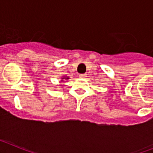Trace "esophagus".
<instances>
[{"mask_svg": "<svg viewBox=\"0 0 153 153\" xmlns=\"http://www.w3.org/2000/svg\"><path fill=\"white\" fill-rule=\"evenodd\" d=\"M79 76L80 78H85L86 77V74H79Z\"/></svg>", "mask_w": 153, "mask_h": 153, "instance_id": "obj_1", "label": "esophagus"}]
</instances>
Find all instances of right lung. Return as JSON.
<instances>
[{
	"instance_id": "add662e5",
	"label": "right lung",
	"mask_w": 153,
	"mask_h": 153,
	"mask_svg": "<svg viewBox=\"0 0 153 153\" xmlns=\"http://www.w3.org/2000/svg\"><path fill=\"white\" fill-rule=\"evenodd\" d=\"M63 79H64V78H63ZM66 79H68V78H66Z\"/></svg>"
}]
</instances>
